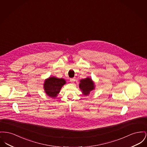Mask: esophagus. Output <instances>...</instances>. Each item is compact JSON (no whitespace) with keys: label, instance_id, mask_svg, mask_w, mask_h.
I'll use <instances>...</instances> for the list:
<instances>
[{"label":"esophagus","instance_id":"obj_1","mask_svg":"<svg viewBox=\"0 0 147 147\" xmlns=\"http://www.w3.org/2000/svg\"><path fill=\"white\" fill-rule=\"evenodd\" d=\"M75 80H76V79H75V78H70V81L71 82H74L75 81Z\"/></svg>","mask_w":147,"mask_h":147}]
</instances>
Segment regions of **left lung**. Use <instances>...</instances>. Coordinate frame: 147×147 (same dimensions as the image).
<instances>
[{
    "label": "left lung",
    "instance_id": "1",
    "mask_svg": "<svg viewBox=\"0 0 147 147\" xmlns=\"http://www.w3.org/2000/svg\"><path fill=\"white\" fill-rule=\"evenodd\" d=\"M80 82L79 88L81 90H82L84 95H88L94 88V83L90 78H87L84 79H82Z\"/></svg>",
    "mask_w": 147,
    "mask_h": 147
}]
</instances>
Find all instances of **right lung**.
I'll return each mask as SVG.
<instances>
[{
    "label": "right lung",
    "mask_w": 147,
    "mask_h": 147,
    "mask_svg": "<svg viewBox=\"0 0 147 147\" xmlns=\"http://www.w3.org/2000/svg\"><path fill=\"white\" fill-rule=\"evenodd\" d=\"M64 79H59L56 77H50L45 81L44 88L47 94L52 97H56L61 90V88L65 84Z\"/></svg>",
    "instance_id": "1"
}]
</instances>
